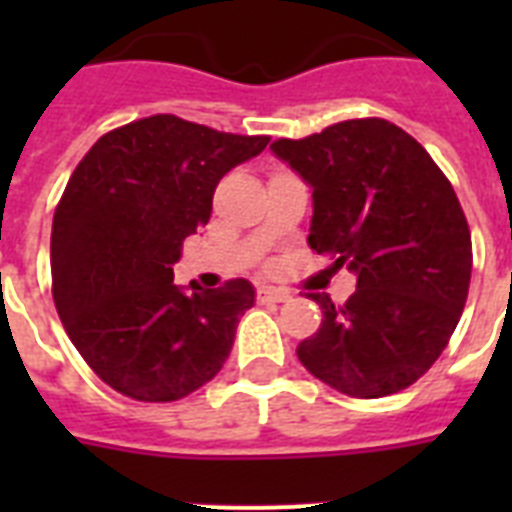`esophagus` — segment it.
<instances>
[{
	"label": "esophagus",
	"mask_w": 512,
	"mask_h": 512,
	"mask_svg": "<svg viewBox=\"0 0 512 512\" xmlns=\"http://www.w3.org/2000/svg\"><path fill=\"white\" fill-rule=\"evenodd\" d=\"M257 300L260 303H284V300H289V292L279 287H260L257 289Z\"/></svg>",
	"instance_id": "obj_1"
}]
</instances>
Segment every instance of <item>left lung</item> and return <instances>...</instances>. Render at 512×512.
Segmentation results:
<instances>
[{
    "label": "left lung",
    "instance_id": "left-lung-1",
    "mask_svg": "<svg viewBox=\"0 0 512 512\" xmlns=\"http://www.w3.org/2000/svg\"><path fill=\"white\" fill-rule=\"evenodd\" d=\"M271 151L313 188L308 247L356 273L297 345L300 364L353 398H382L436 364L468 300L473 247L457 193L417 140L385 119H348Z\"/></svg>",
    "mask_w": 512,
    "mask_h": 512
}]
</instances>
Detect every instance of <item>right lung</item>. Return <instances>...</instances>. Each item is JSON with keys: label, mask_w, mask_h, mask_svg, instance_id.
<instances>
[{"label": "right lung", "mask_w": 512, "mask_h": 512, "mask_svg": "<svg viewBox=\"0 0 512 512\" xmlns=\"http://www.w3.org/2000/svg\"><path fill=\"white\" fill-rule=\"evenodd\" d=\"M265 146L156 114L106 132L79 162L52 217V297L106 385L164 404L223 369L255 287L183 289L172 265L207 225L220 177Z\"/></svg>", "instance_id": "add662e5"}]
</instances>
